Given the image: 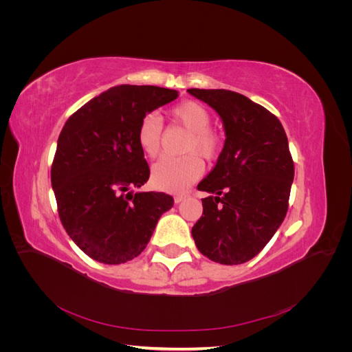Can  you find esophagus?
Returning a JSON list of instances; mask_svg holds the SVG:
<instances>
[{
  "instance_id": "34e87169",
  "label": "esophagus",
  "mask_w": 352,
  "mask_h": 352,
  "mask_svg": "<svg viewBox=\"0 0 352 352\" xmlns=\"http://www.w3.org/2000/svg\"><path fill=\"white\" fill-rule=\"evenodd\" d=\"M186 197H188L186 194H177V195H175V202H176V204H177V202L184 201Z\"/></svg>"
}]
</instances>
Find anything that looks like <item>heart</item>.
Segmentation results:
<instances>
[{
	"mask_svg": "<svg viewBox=\"0 0 352 352\" xmlns=\"http://www.w3.org/2000/svg\"><path fill=\"white\" fill-rule=\"evenodd\" d=\"M172 119L189 132L184 145L182 157H164L153 166L151 180L154 186L168 192H180L192 185L204 172L206 160H214L223 148V135L212 129L211 114L201 102L188 100L179 102L170 110ZM162 119L154 113L144 116L138 126L136 140L142 153L148 157H157L162 151ZM200 155L198 156L197 154Z\"/></svg>",
	"mask_w": 352,
	"mask_h": 352,
	"instance_id": "obj_1",
	"label": "heart"
}]
</instances>
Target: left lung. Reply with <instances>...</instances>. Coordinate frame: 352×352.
<instances>
[{
    "instance_id": "left-lung-1",
    "label": "left lung",
    "mask_w": 352,
    "mask_h": 352,
    "mask_svg": "<svg viewBox=\"0 0 352 352\" xmlns=\"http://www.w3.org/2000/svg\"><path fill=\"white\" fill-rule=\"evenodd\" d=\"M221 117L225 146L198 189L202 216L192 228L207 258L247 263L273 238L286 216L294 162L282 123L263 105L226 89H188Z\"/></svg>"
}]
</instances>
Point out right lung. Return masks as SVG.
<instances>
[{"mask_svg":"<svg viewBox=\"0 0 352 352\" xmlns=\"http://www.w3.org/2000/svg\"><path fill=\"white\" fill-rule=\"evenodd\" d=\"M177 91L120 85L73 113L57 141L51 185L63 228L95 261L120 264L140 255L163 212L164 192H131L150 177L136 132L146 113L177 98Z\"/></svg>","mask_w":352,"mask_h":352,"instance_id":"right-lung-1","label":"right lung"}]
</instances>
